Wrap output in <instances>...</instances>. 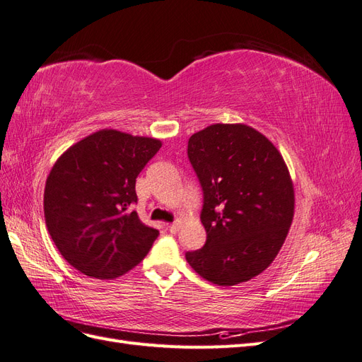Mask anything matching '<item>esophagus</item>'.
I'll use <instances>...</instances> for the list:
<instances>
[{
	"label": "esophagus",
	"mask_w": 362,
	"mask_h": 362,
	"mask_svg": "<svg viewBox=\"0 0 362 362\" xmlns=\"http://www.w3.org/2000/svg\"><path fill=\"white\" fill-rule=\"evenodd\" d=\"M180 228H181V223H180V222H173V223L169 225V231H170L172 234H177V233L180 231Z\"/></svg>",
	"instance_id": "obj_1"
}]
</instances>
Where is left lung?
<instances>
[{
    "instance_id": "obj_1",
    "label": "left lung",
    "mask_w": 362,
    "mask_h": 362,
    "mask_svg": "<svg viewBox=\"0 0 362 362\" xmlns=\"http://www.w3.org/2000/svg\"><path fill=\"white\" fill-rule=\"evenodd\" d=\"M204 192L205 246L185 258L222 287L246 282L276 258L294 216V189L281 152L255 128L214 124L189 139Z\"/></svg>"
}]
</instances>
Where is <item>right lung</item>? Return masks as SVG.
I'll return each instance as SVG.
<instances>
[{"label": "right lung", "instance_id": "right-lung-1", "mask_svg": "<svg viewBox=\"0 0 362 362\" xmlns=\"http://www.w3.org/2000/svg\"><path fill=\"white\" fill-rule=\"evenodd\" d=\"M161 148L152 137L100 129L66 149L54 164L43 211L54 245L72 267L115 279L146 257L158 231L140 221L136 178Z\"/></svg>", "mask_w": 362, "mask_h": 362}]
</instances>
